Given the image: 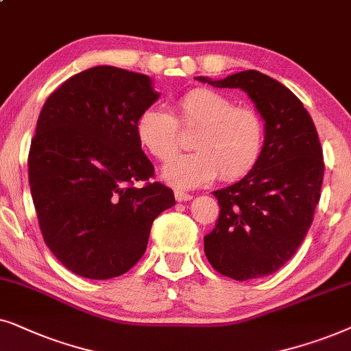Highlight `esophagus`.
Returning <instances> with one entry per match:
<instances>
[{"label":"esophagus","instance_id":"esophagus-1","mask_svg":"<svg viewBox=\"0 0 351 351\" xmlns=\"http://www.w3.org/2000/svg\"><path fill=\"white\" fill-rule=\"evenodd\" d=\"M175 199L178 200V202H188V200L193 199V194L184 193V191L176 189V191H175Z\"/></svg>","mask_w":351,"mask_h":351}]
</instances>
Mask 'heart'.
<instances>
[{
	"label": "heart",
	"mask_w": 351,
	"mask_h": 351,
	"mask_svg": "<svg viewBox=\"0 0 351 351\" xmlns=\"http://www.w3.org/2000/svg\"><path fill=\"white\" fill-rule=\"evenodd\" d=\"M176 119L160 106H147L136 120V136L146 152L167 162L181 146L180 127L197 130L195 152L176 157L162 178L178 188H195L219 178L237 181L254 170L263 156L266 125L254 107L236 106L223 93L193 88L175 101Z\"/></svg>",
	"instance_id": "obj_1"
}]
</instances>
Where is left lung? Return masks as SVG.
Masks as SVG:
<instances>
[{
	"label": "left lung",
	"mask_w": 351,
	"mask_h": 351,
	"mask_svg": "<svg viewBox=\"0 0 351 351\" xmlns=\"http://www.w3.org/2000/svg\"><path fill=\"white\" fill-rule=\"evenodd\" d=\"M217 88H241L263 117L266 141L258 165L237 183L213 191L219 217L204 237L207 260L236 281L273 274L295 254L321 197L322 147L310 114L293 93L268 75L245 70Z\"/></svg>",
	"instance_id": "8db88e82"
}]
</instances>
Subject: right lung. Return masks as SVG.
Segmentation results:
<instances>
[{
  "label": "right lung",
  "instance_id": "obj_1",
  "mask_svg": "<svg viewBox=\"0 0 351 351\" xmlns=\"http://www.w3.org/2000/svg\"><path fill=\"white\" fill-rule=\"evenodd\" d=\"M158 96L147 75L97 65L64 82L40 112L32 199L46 245L78 276L132 269L154 219L175 205L170 188L149 181L154 165L136 136L138 115Z\"/></svg>",
  "mask_w": 351,
  "mask_h": 351
}]
</instances>
